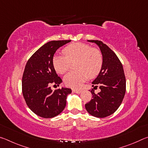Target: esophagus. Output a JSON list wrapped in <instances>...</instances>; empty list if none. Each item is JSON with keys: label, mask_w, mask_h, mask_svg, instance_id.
I'll return each instance as SVG.
<instances>
[{"label": "esophagus", "mask_w": 148, "mask_h": 148, "mask_svg": "<svg viewBox=\"0 0 148 148\" xmlns=\"http://www.w3.org/2000/svg\"><path fill=\"white\" fill-rule=\"evenodd\" d=\"M72 92H75V93H77V94H79L80 92H82V91H80V90H76V89H72Z\"/></svg>", "instance_id": "1"}]
</instances>
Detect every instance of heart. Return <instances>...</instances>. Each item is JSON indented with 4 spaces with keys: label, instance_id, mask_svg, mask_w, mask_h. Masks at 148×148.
Segmentation results:
<instances>
[{
    "label": "heart",
    "instance_id": "1",
    "mask_svg": "<svg viewBox=\"0 0 148 148\" xmlns=\"http://www.w3.org/2000/svg\"><path fill=\"white\" fill-rule=\"evenodd\" d=\"M65 56L56 55L53 59V64L57 73L63 74L69 71L71 62H76L75 69L64 77V83L74 89H79L89 77L93 78L98 76L103 64L101 52L90 45L74 43L63 49Z\"/></svg>",
    "mask_w": 148,
    "mask_h": 148
}]
</instances>
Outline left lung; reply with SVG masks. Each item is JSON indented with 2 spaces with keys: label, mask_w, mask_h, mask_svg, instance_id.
Wrapping results in <instances>:
<instances>
[{
  "label": "left lung",
  "mask_w": 148,
  "mask_h": 148,
  "mask_svg": "<svg viewBox=\"0 0 148 148\" xmlns=\"http://www.w3.org/2000/svg\"><path fill=\"white\" fill-rule=\"evenodd\" d=\"M94 42L99 47L103 57V64L98 76L92 84L99 87L101 91L95 93V87L90 91L92 99L85 104L91 116L102 118L114 114L118 109L126 91V79L121 61L110 47L99 40Z\"/></svg>",
  "instance_id": "left-lung-1"
}]
</instances>
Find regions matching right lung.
I'll list each match as a JSON object with an SVG mask.
<instances>
[{"instance_id":"add662e5","label":"right lung","mask_w":148,"mask_h":148,"mask_svg":"<svg viewBox=\"0 0 148 148\" xmlns=\"http://www.w3.org/2000/svg\"><path fill=\"white\" fill-rule=\"evenodd\" d=\"M53 40L43 45L27 61L22 77V92L27 105L35 114L44 118L57 116L64 109L71 89L53 91L50 85L62 82L53 64V56L60 47L71 42Z\"/></svg>"}]
</instances>
